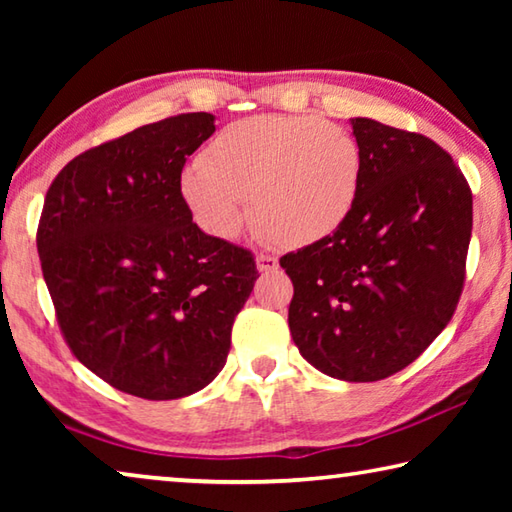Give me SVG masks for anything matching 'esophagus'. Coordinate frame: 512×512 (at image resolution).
Here are the masks:
<instances>
[{
    "label": "esophagus",
    "mask_w": 512,
    "mask_h": 512,
    "mask_svg": "<svg viewBox=\"0 0 512 512\" xmlns=\"http://www.w3.org/2000/svg\"><path fill=\"white\" fill-rule=\"evenodd\" d=\"M277 266H280V262H277V257L264 255V253L257 255V271L259 273H273V271H277Z\"/></svg>",
    "instance_id": "esophagus-1"
}]
</instances>
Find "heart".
I'll return each mask as SVG.
<instances>
[{"label": "heart", "mask_w": 512, "mask_h": 512, "mask_svg": "<svg viewBox=\"0 0 512 512\" xmlns=\"http://www.w3.org/2000/svg\"><path fill=\"white\" fill-rule=\"evenodd\" d=\"M361 146L348 128L302 115L232 121L180 176L196 223L232 239L250 216L282 246H309L348 219L361 185Z\"/></svg>", "instance_id": "1"}]
</instances>
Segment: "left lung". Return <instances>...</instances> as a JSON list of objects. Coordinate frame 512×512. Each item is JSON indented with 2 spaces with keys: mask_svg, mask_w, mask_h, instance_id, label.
<instances>
[{
  "mask_svg": "<svg viewBox=\"0 0 512 512\" xmlns=\"http://www.w3.org/2000/svg\"><path fill=\"white\" fill-rule=\"evenodd\" d=\"M361 185L343 225L280 259L289 329L311 366L379 381L409 366L452 320L465 282L472 192L429 137L354 117Z\"/></svg>",
  "mask_w": 512,
  "mask_h": 512,
  "instance_id": "obj_1",
  "label": "left lung"
}]
</instances>
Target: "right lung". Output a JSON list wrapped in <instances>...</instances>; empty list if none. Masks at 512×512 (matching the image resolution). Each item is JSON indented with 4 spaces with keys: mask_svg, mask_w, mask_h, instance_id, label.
I'll return each instance as SVG.
<instances>
[{
    "mask_svg": "<svg viewBox=\"0 0 512 512\" xmlns=\"http://www.w3.org/2000/svg\"><path fill=\"white\" fill-rule=\"evenodd\" d=\"M214 115L187 112L76 155L47 189L38 253L58 327L117 391L178 400L219 375L259 277L192 221L180 173Z\"/></svg>",
    "mask_w": 512,
    "mask_h": 512,
    "instance_id": "right-lung-1",
    "label": "right lung"
}]
</instances>
